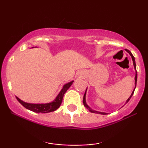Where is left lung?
Wrapping results in <instances>:
<instances>
[{
	"label": "left lung",
	"instance_id": "8db88e82",
	"mask_svg": "<svg viewBox=\"0 0 148 148\" xmlns=\"http://www.w3.org/2000/svg\"><path fill=\"white\" fill-rule=\"evenodd\" d=\"M125 50H126V51H127V52H128V53H129V54H130L131 56V58H132V60H133V66H134V68H135V88H134V90H133V91L132 92V94H131L130 97H129V98L127 100V101H126V103H125V104H127V103L129 101V100H130L131 97H132V96L133 95V93H134L135 89V88H136L137 79V71H136V64H135V57H134V56H133V55L132 54V53H131V52L130 51H129V50L125 49ZM87 89H88V88H87ZM87 89H86V92H85V94H84V99H83V103H84V105L85 106H86V108L87 109H88V110L89 111H90V112H91L97 113V114H107V113H106V112H98V111H96V110H92V109L89 106L88 104H87V103H86V91H87Z\"/></svg>",
	"mask_w": 148,
	"mask_h": 148
}]
</instances>
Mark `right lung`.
<instances>
[{"label":"right lung","instance_id":"right-lung-1","mask_svg":"<svg viewBox=\"0 0 148 148\" xmlns=\"http://www.w3.org/2000/svg\"><path fill=\"white\" fill-rule=\"evenodd\" d=\"M73 82L74 81H71V82L64 84L63 87H62V90H60V92H59V94H58V96L56 97V98L54 99L52 102L50 103H46V104H32V103L23 102V100H20V99L17 96H16V98H17V100L19 101L20 104L23 105L25 108H27L29 110L33 111L34 112L48 113L50 112H53V111L56 110V109L59 108L60 104H61L62 103L64 94H65V92L67 91L68 89L70 88Z\"/></svg>","mask_w":148,"mask_h":148}]
</instances>
